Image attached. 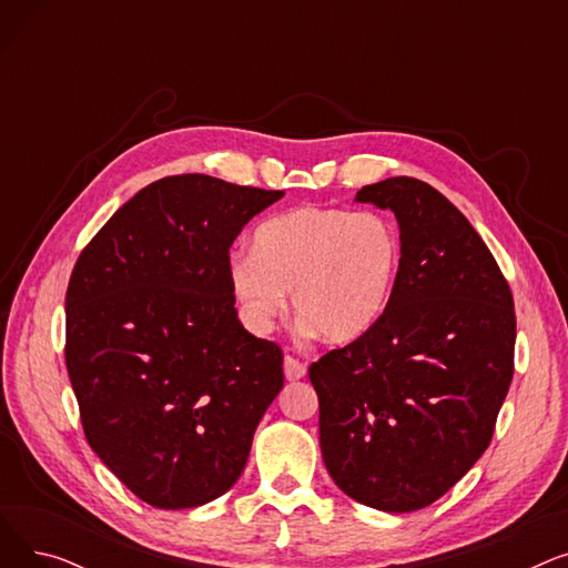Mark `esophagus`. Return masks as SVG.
Returning <instances> with one entry per match:
<instances>
[{
    "label": "esophagus",
    "mask_w": 568,
    "mask_h": 568,
    "mask_svg": "<svg viewBox=\"0 0 568 568\" xmlns=\"http://www.w3.org/2000/svg\"><path fill=\"white\" fill-rule=\"evenodd\" d=\"M283 368H285V377H287L290 382H294V379H302V377L306 375V364H304V362H300V359H294L292 354H287V356H285Z\"/></svg>",
    "instance_id": "obj_1"
}]
</instances>
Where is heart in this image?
<instances>
[{
	"instance_id": "b5f03b06",
	"label": "heart",
	"mask_w": 568,
	"mask_h": 568,
	"mask_svg": "<svg viewBox=\"0 0 568 568\" xmlns=\"http://www.w3.org/2000/svg\"><path fill=\"white\" fill-rule=\"evenodd\" d=\"M403 262L392 219L338 206H296L264 221L253 253L227 264L232 292L255 332L272 329L292 290V304L326 343H352L389 306Z\"/></svg>"
}]
</instances>
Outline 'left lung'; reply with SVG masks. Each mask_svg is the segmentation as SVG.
I'll return each instance as SVG.
<instances>
[{
	"instance_id": "obj_1",
	"label": "left lung",
	"mask_w": 568,
	"mask_h": 568,
	"mask_svg": "<svg viewBox=\"0 0 568 568\" xmlns=\"http://www.w3.org/2000/svg\"><path fill=\"white\" fill-rule=\"evenodd\" d=\"M392 209L403 262L371 332L308 368L334 484L389 514L424 509L481 458L514 379L511 287L469 221L414 176L364 186Z\"/></svg>"
}]
</instances>
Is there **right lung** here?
Here are the masks:
<instances>
[{
    "label": "right lung",
    "instance_id": "add662e5",
    "mask_svg": "<svg viewBox=\"0 0 568 568\" xmlns=\"http://www.w3.org/2000/svg\"><path fill=\"white\" fill-rule=\"evenodd\" d=\"M283 191L163 176L97 232L67 290V371L84 437L156 509L227 493L283 389V349L236 320L242 227Z\"/></svg>",
    "mask_w": 568,
    "mask_h": 568
}]
</instances>
